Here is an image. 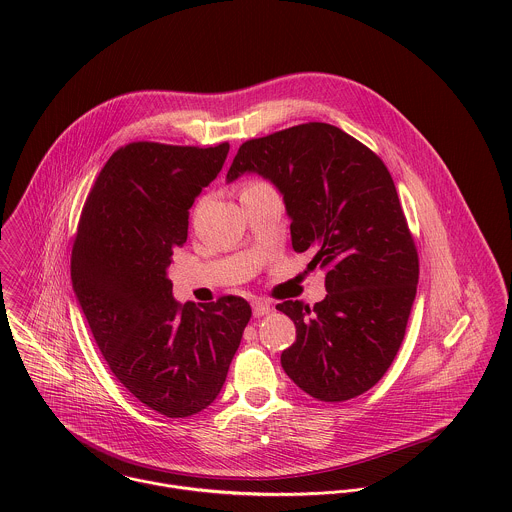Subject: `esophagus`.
<instances>
[{"label": "esophagus", "mask_w": 512, "mask_h": 512, "mask_svg": "<svg viewBox=\"0 0 512 512\" xmlns=\"http://www.w3.org/2000/svg\"><path fill=\"white\" fill-rule=\"evenodd\" d=\"M252 311H254L256 317H262V315L270 313V303L264 301V299H254L252 301Z\"/></svg>", "instance_id": "esophagus-1"}]
</instances>
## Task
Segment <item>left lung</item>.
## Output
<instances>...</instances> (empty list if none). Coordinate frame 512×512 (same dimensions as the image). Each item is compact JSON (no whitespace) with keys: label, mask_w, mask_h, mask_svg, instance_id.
Here are the masks:
<instances>
[{"label":"left lung","mask_w":512,"mask_h":512,"mask_svg":"<svg viewBox=\"0 0 512 512\" xmlns=\"http://www.w3.org/2000/svg\"><path fill=\"white\" fill-rule=\"evenodd\" d=\"M246 171L280 189L293 250H309V266L327 270L323 301L276 305L297 333L282 366L321 402L357 398L392 365L420 274L390 171L372 149L323 122L244 142L226 179Z\"/></svg>","instance_id":"1"}]
</instances>
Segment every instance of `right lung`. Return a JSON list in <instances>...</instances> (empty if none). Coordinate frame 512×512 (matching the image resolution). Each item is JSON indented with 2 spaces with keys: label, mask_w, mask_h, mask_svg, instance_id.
Wrapping results in <instances>:
<instances>
[{
  "label": "right lung",
  "mask_w": 512,
  "mask_h": 512,
  "mask_svg": "<svg viewBox=\"0 0 512 512\" xmlns=\"http://www.w3.org/2000/svg\"><path fill=\"white\" fill-rule=\"evenodd\" d=\"M219 146L132 142L96 177L74 234L71 278L112 374L147 408L185 418L219 396L252 317L246 299L177 303L167 268L189 209L228 155Z\"/></svg>",
  "instance_id": "right-lung-1"
}]
</instances>
